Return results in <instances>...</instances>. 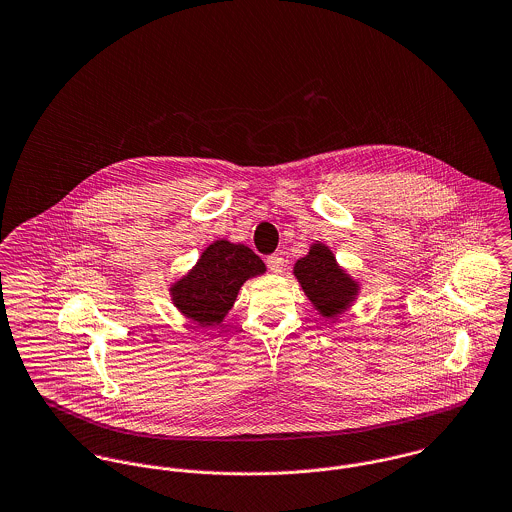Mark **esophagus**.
<instances>
[{
    "mask_svg": "<svg viewBox=\"0 0 512 512\" xmlns=\"http://www.w3.org/2000/svg\"><path fill=\"white\" fill-rule=\"evenodd\" d=\"M266 264H268L270 272H274V274H281V272H283V268H285V260H283L279 254H272V256H268Z\"/></svg>",
    "mask_w": 512,
    "mask_h": 512,
    "instance_id": "esophagus-1",
    "label": "esophagus"
}]
</instances>
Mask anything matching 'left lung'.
<instances>
[{
  "label": "left lung",
  "instance_id": "8db88e82",
  "mask_svg": "<svg viewBox=\"0 0 512 512\" xmlns=\"http://www.w3.org/2000/svg\"><path fill=\"white\" fill-rule=\"evenodd\" d=\"M293 276L326 321H338L360 293V281L352 278L323 242H313L309 254L293 266Z\"/></svg>",
  "mask_w": 512,
  "mask_h": 512
}]
</instances>
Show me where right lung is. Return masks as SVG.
Returning <instances> with one entry per match:
<instances>
[{
  "instance_id": "right-lung-1",
  "label": "right lung",
  "mask_w": 512,
  "mask_h": 512,
  "mask_svg": "<svg viewBox=\"0 0 512 512\" xmlns=\"http://www.w3.org/2000/svg\"><path fill=\"white\" fill-rule=\"evenodd\" d=\"M266 272V264L248 246L225 238L211 242L184 278L170 285L174 307L195 325L215 328L233 309L244 281Z\"/></svg>"
}]
</instances>
